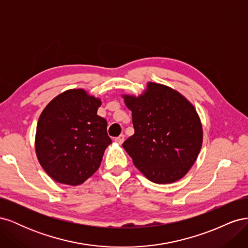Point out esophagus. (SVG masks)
Returning a JSON list of instances; mask_svg holds the SVG:
<instances>
[{
    "instance_id": "1",
    "label": "esophagus",
    "mask_w": 248,
    "mask_h": 248,
    "mask_svg": "<svg viewBox=\"0 0 248 248\" xmlns=\"http://www.w3.org/2000/svg\"><path fill=\"white\" fill-rule=\"evenodd\" d=\"M124 140H125V136H124V134H121V136H119V137H117V138L115 139V141L117 142V144L121 145V144H123Z\"/></svg>"
}]
</instances>
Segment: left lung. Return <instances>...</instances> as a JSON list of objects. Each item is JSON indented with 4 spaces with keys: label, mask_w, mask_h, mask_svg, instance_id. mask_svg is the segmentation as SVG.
<instances>
[{
    "label": "left lung",
    "mask_w": 248,
    "mask_h": 248,
    "mask_svg": "<svg viewBox=\"0 0 248 248\" xmlns=\"http://www.w3.org/2000/svg\"><path fill=\"white\" fill-rule=\"evenodd\" d=\"M132 112L133 136L123 142L137 169L157 184L176 182L196 162L202 127L192 104L176 90L148 82L140 96L123 95Z\"/></svg>",
    "instance_id": "8db88e82"
}]
</instances>
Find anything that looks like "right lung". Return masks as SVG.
I'll list each match as a JSON object with an SVG mask.
<instances>
[{"label":"right lung","mask_w":248,"mask_h":248,"mask_svg":"<svg viewBox=\"0 0 248 248\" xmlns=\"http://www.w3.org/2000/svg\"><path fill=\"white\" fill-rule=\"evenodd\" d=\"M101 100L82 89L55 97L37 123L35 150L40 166L55 181L79 185L99 169L111 142L108 122L97 115Z\"/></svg>","instance_id":"obj_1"}]
</instances>
